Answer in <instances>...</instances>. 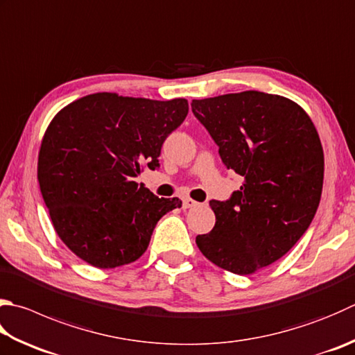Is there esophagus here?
<instances>
[{"instance_id":"esophagus-1","label":"esophagus","mask_w":355,"mask_h":355,"mask_svg":"<svg viewBox=\"0 0 355 355\" xmlns=\"http://www.w3.org/2000/svg\"><path fill=\"white\" fill-rule=\"evenodd\" d=\"M196 205H198V202L191 198H184V200H182L184 209H193V207H196Z\"/></svg>"}]
</instances>
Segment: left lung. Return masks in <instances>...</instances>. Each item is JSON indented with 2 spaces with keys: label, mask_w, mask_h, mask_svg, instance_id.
I'll return each instance as SVG.
<instances>
[{
  "label": "left lung",
  "mask_w": 355,
  "mask_h": 355,
  "mask_svg": "<svg viewBox=\"0 0 355 355\" xmlns=\"http://www.w3.org/2000/svg\"><path fill=\"white\" fill-rule=\"evenodd\" d=\"M191 110L227 170L244 179L229 200H210L216 224L196 244L220 269L250 275L286 255L315 216L322 142L306 111L283 96L243 91L193 100Z\"/></svg>",
  "instance_id": "obj_1"
}]
</instances>
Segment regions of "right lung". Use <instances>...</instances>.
Instances as JSON below:
<instances>
[{"mask_svg":"<svg viewBox=\"0 0 355 355\" xmlns=\"http://www.w3.org/2000/svg\"><path fill=\"white\" fill-rule=\"evenodd\" d=\"M187 114L185 98L97 92L51 120L37 178L53 229L73 255L98 269L144 255L157 220L182 200L157 198L135 178L157 168L164 140Z\"/></svg>","mask_w":355,"mask_h":355,"instance_id":"1","label":"right lung"}]
</instances>
